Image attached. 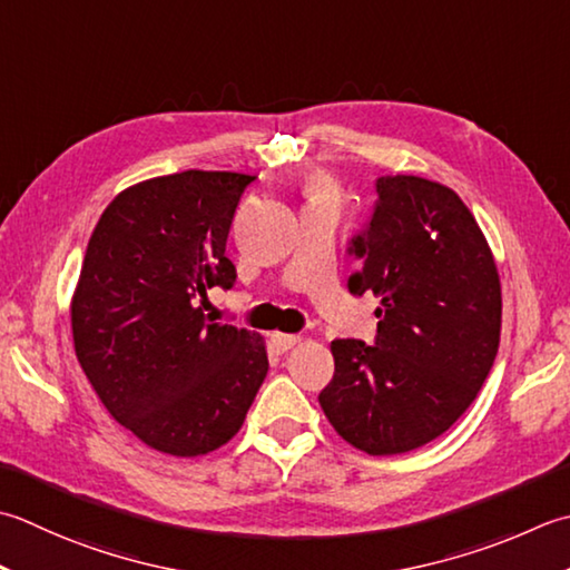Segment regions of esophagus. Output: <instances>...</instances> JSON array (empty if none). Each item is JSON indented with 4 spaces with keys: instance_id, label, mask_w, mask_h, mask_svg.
Here are the masks:
<instances>
[{
    "instance_id": "esophagus-1",
    "label": "esophagus",
    "mask_w": 570,
    "mask_h": 570,
    "mask_svg": "<svg viewBox=\"0 0 570 570\" xmlns=\"http://www.w3.org/2000/svg\"><path fill=\"white\" fill-rule=\"evenodd\" d=\"M301 343V336H294V333H274L272 345L276 353H288Z\"/></svg>"
}]
</instances>
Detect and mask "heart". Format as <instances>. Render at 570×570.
<instances>
[{
  "label": "heart",
  "mask_w": 570,
  "mask_h": 570,
  "mask_svg": "<svg viewBox=\"0 0 570 570\" xmlns=\"http://www.w3.org/2000/svg\"><path fill=\"white\" fill-rule=\"evenodd\" d=\"M311 195H314V197H328V189H326V185H323V183H316V185H311Z\"/></svg>",
  "instance_id": "b5f03b06"
}]
</instances>
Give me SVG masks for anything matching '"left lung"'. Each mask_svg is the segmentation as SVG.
<instances>
[{
  "instance_id": "8db88e82",
  "label": "left lung",
  "mask_w": 570,
  "mask_h": 570,
  "mask_svg": "<svg viewBox=\"0 0 570 570\" xmlns=\"http://www.w3.org/2000/svg\"><path fill=\"white\" fill-rule=\"evenodd\" d=\"M377 203L351 254V294L373 292L375 345L331 343L336 373L318 403L341 438L373 456L438 440L474 403L501 336V284L460 195L417 175L377 177Z\"/></svg>"
}]
</instances>
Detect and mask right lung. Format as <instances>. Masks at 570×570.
Wrapping results in <instances>:
<instances>
[{
	"instance_id": "1",
	"label": "right lung",
	"mask_w": 570,
	"mask_h": 570,
	"mask_svg": "<svg viewBox=\"0 0 570 570\" xmlns=\"http://www.w3.org/2000/svg\"><path fill=\"white\" fill-rule=\"evenodd\" d=\"M254 175L185 170L116 195L88 239L71 298L76 358L106 410L173 456L219 450L269 371L259 333L207 318L232 288L234 209Z\"/></svg>"
}]
</instances>
